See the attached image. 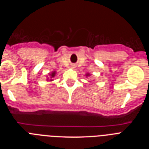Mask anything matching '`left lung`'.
<instances>
[{"label":"left lung","mask_w":149,"mask_h":149,"mask_svg":"<svg viewBox=\"0 0 149 149\" xmlns=\"http://www.w3.org/2000/svg\"><path fill=\"white\" fill-rule=\"evenodd\" d=\"M88 75V74H86V76H87Z\"/></svg>","instance_id":"left-lung-1"}]
</instances>
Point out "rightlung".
I'll use <instances>...</instances> for the list:
<instances>
[{"label": "right lung", "mask_w": 149, "mask_h": 149, "mask_svg": "<svg viewBox=\"0 0 149 149\" xmlns=\"http://www.w3.org/2000/svg\"><path fill=\"white\" fill-rule=\"evenodd\" d=\"M55 72H54L53 73H51V74H50V75H51V80H50V81H52V80H51V78H53V77L55 76Z\"/></svg>", "instance_id": "right-lung-1"}]
</instances>
